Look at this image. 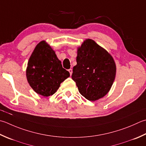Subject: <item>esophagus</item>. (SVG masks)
<instances>
[{
	"label": "esophagus",
	"mask_w": 146,
	"mask_h": 146,
	"mask_svg": "<svg viewBox=\"0 0 146 146\" xmlns=\"http://www.w3.org/2000/svg\"><path fill=\"white\" fill-rule=\"evenodd\" d=\"M68 71H69V72H70V75H71V74H72V73H73V70H72V69H70V70H68Z\"/></svg>",
	"instance_id": "34e87169"
}]
</instances>
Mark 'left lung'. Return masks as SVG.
<instances>
[{
	"label": "left lung",
	"mask_w": 146,
	"mask_h": 146,
	"mask_svg": "<svg viewBox=\"0 0 146 146\" xmlns=\"http://www.w3.org/2000/svg\"><path fill=\"white\" fill-rule=\"evenodd\" d=\"M71 78L79 92L88 101L106 95L116 75V64L110 54L93 40L87 39L77 52Z\"/></svg>",
	"instance_id": "left-lung-1"
}]
</instances>
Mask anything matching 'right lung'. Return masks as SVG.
<instances>
[{
	"label": "right lung",
	"mask_w": 146,
	"mask_h": 146,
	"mask_svg": "<svg viewBox=\"0 0 146 146\" xmlns=\"http://www.w3.org/2000/svg\"><path fill=\"white\" fill-rule=\"evenodd\" d=\"M69 76L52 48L45 41L37 44L27 69V80L34 91L44 97L53 95Z\"/></svg>",
	"instance_id": "1"
}]
</instances>
